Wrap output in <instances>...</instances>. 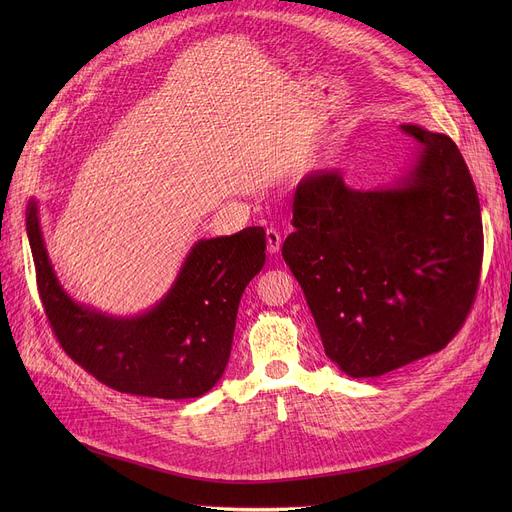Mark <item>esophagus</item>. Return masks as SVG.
Here are the masks:
<instances>
[{
	"instance_id": "obj_1",
	"label": "esophagus",
	"mask_w": 512,
	"mask_h": 512,
	"mask_svg": "<svg viewBox=\"0 0 512 512\" xmlns=\"http://www.w3.org/2000/svg\"><path fill=\"white\" fill-rule=\"evenodd\" d=\"M265 238H267V251H270L272 255H276L282 247V236L276 228H267L265 230Z\"/></svg>"
}]
</instances>
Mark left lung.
<instances>
[{
	"instance_id": "left-lung-1",
	"label": "left lung",
	"mask_w": 512,
	"mask_h": 512,
	"mask_svg": "<svg viewBox=\"0 0 512 512\" xmlns=\"http://www.w3.org/2000/svg\"><path fill=\"white\" fill-rule=\"evenodd\" d=\"M402 132L419 145L407 178L355 191L338 170L307 174L282 247L326 355L351 378L442 351L479 286L483 226L465 159L446 134Z\"/></svg>"
}]
</instances>
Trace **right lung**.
<instances>
[{"instance_id": "add662e5", "label": "right lung", "mask_w": 512, "mask_h": 512, "mask_svg": "<svg viewBox=\"0 0 512 512\" xmlns=\"http://www.w3.org/2000/svg\"><path fill=\"white\" fill-rule=\"evenodd\" d=\"M39 297L66 355L118 392L166 400L209 392L228 365L242 292L265 263V230L199 240L168 294L137 317L74 303L53 274L37 203L26 209Z\"/></svg>"}]
</instances>
